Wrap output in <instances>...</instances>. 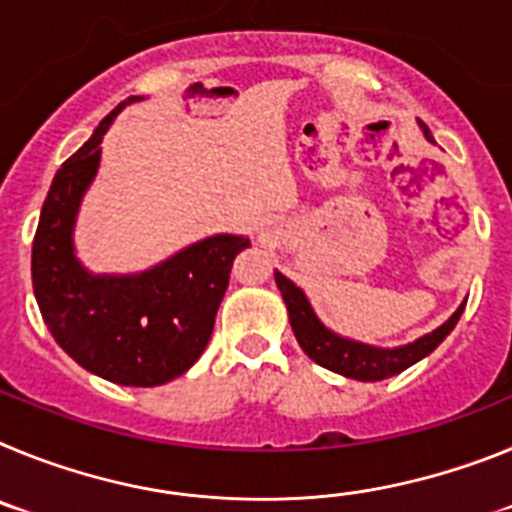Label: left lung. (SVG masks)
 I'll return each instance as SVG.
<instances>
[{
    "label": "left lung",
    "mask_w": 512,
    "mask_h": 512,
    "mask_svg": "<svg viewBox=\"0 0 512 512\" xmlns=\"http://www.w3.org/2000/svg\"><path fill=\"white\" fill-rule=\"evenodd\" d=\"M420 128H423L425 138L433 143V135L428 130V125L420 122ZM274 279H277V287L282 292L284 305H287L289 312V323H292V330H295V338L302 346V351L315 364L325 366L330 372L343 374L348 379H361V382H379V379L395 377V374L405 372L408 366H413L415 361L431 354L433 348L454 330V325L461 318V312H464V305H467L464 302L441 328H436L428 336L418 338V341L408 343V346L377 348L336 336L333 330H328L320 323L318 315L312 312L310 302H307L305 292L297 284L289 282L279 271L274 274Z\"/></svg>",
    "instance_id": "obj_1"
}]
</instances>
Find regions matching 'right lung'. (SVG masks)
Returning a JSON list of instances; mask_svg holds the SVG:
<instances>
[{
	"instance_id": "obj_1",
	"label": "right lung",
	"mask_w": 512,
	"mask_h": 512,
	"mask_svg": "<svg viewBox=\"0 0 512 512\" xmlns=\"http://www.w3.org/2000/svg\"><path fill=\"white\" fill-rule=\"evenodd\" d=\"M122 107L56 171L35 230L33 292L51 336L76 364L107 382L156 387L202 356L233 259L248 238L212 235L133 277H94L81 269L71 243L74 217L97 174L102 135Z\"/></svg>"
}]
</instances>
